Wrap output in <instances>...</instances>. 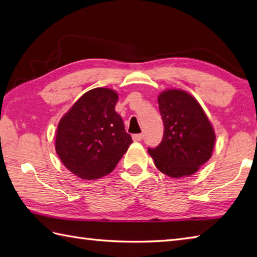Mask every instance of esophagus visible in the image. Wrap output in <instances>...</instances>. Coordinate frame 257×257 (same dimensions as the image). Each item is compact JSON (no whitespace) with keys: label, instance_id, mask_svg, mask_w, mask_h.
I'll return each mask as SVG.
<instances>
[{"label":"esophagus","instance_id":"esophagus-1","mask_svg":"<svg viewBox=\"0 0 257 257\" xmlns=\"http://www.w3.org/2000/svg\"><path fill=\"white\" fill-rule=\"evenodd\" d=\"M143 138H144V135H143V134L133 135V141H134V142H141Z\"/></svg>","mask_w":257,"mask_h":257}]
</instances>
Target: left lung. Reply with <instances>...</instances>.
<instances>
[{
	"instance_id": "left-lung-1",
	"label": "left lung",
	"mask_w": 257,
	"mask_h": 257,
	"mask_svg": "<svg viewBox=\"0 0 257 257\" xmlns=\"http://www.w3.org/2000/svg\"><path fill=\"white\" fill-rule=\"evenodd\" d=\"M164 136L148 148L155 166L171 177L190 176L212 156L216 134L195 97L180 88H167L157 97Z\"/></svg>"
}]
</instances>
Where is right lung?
I'll list each match as a JSON object with an SVG mask.
<instances>
[{
  "label": "right lung",
  "mask_w": 257,
  "mask_h": 257,
  "mask_svg": "<svg viewBox=\"0 0 257 257\" xmlns=\"http://www.w3.org/2000/svg\"><path fill=\"white\" fill-rule=\"evenodd\" d=\"M118 93L96 87L78 99L60 119L55 149L68 171L82 180L108 175L133 143L115 112Z\"/></svg>",
  "instance_id": "obj_1"
}]
</instances>
